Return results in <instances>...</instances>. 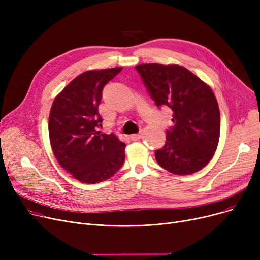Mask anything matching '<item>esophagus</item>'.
<instances>
[{"mask_svg":"<svg viewBox=\"0 0 260 260\" xmlns=\"http://www.w3.org/2000/svg\"><path fill=\"white\" fill-rule=\"evenodd\" d=\"M129 138L133 140V141H137V140H140L142 138V135L141 134H134V135H131Z\"/></svg>","mask_w":260,"mask_h":260,"instance_id":"esophagus-1","label":"esophagus"}]
</instances>
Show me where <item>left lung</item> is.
Here are the masks:
<instances>
[{"instance_id": "1", "label": "left lung", "mask_w": 260, "mask_h": 260, "mask_svg": "<svg viewBox=\"0 0 260 260\" xmlns=\"http://www.w3.org/2000/svg\"><path fill=\"white\" fill-rule=\"evenodd\" d=\"M136 70L156 105L173 112L166 144L155 152L158 165L175 175L200 171L213 158L220 136V112L213 90L180 65L140 64Z\"/></svg>"}]
</instances>
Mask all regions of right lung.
<instances>
[{
    "label": "right lung",
    "mask_w": 260,
    "mask_h": 260,
    "mask_svg": "<svg viewBox=\"0 0 260 260\" xmlns=\"http://www.w3.org/2000/svg\"><path fill=\"white\" fill-rule=\"evenodd\" d=\"M122 67L88 71L76 77L54 99L48 122L54 157L74 178L99 183L114 176L125 159V143L100 134L102 90Z\"/></svg>",
    "instance_id": "1"
}]
</instances>
